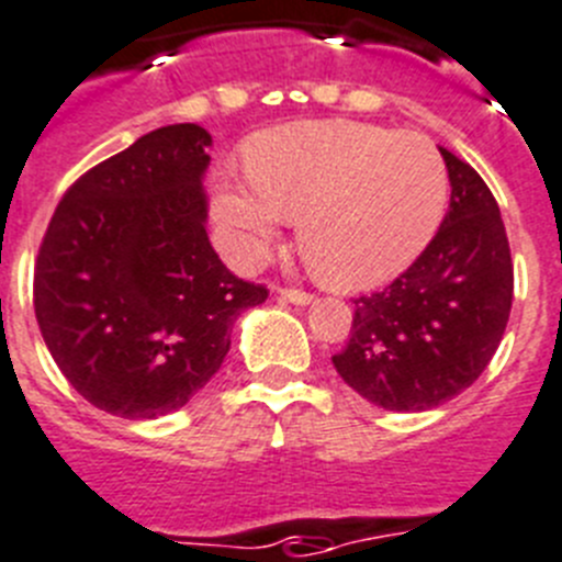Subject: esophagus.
I'll list each match as a JSON object with an SVG mask.
<instances>
[{"instance_id": "1", "label": "esophagus", "mask_w": 562, "mask_h": 562, "mask_svg": "<svg viewBox=\"0 0 562 562\" xmlns=\"http://www.w3.org/2000/svg\"><path fill=\"white\" fill-rule=\"evenodd\" d=\"M277 293H280L282 299H288V302H293V305H307L313 299V293L302 291V288H293V285H280L277 288Z\"/></svg>"}]
</instances>
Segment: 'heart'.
Wrapping results in <instances>:
<instances>
[{"label": "heart", "mask_w": 562, "mask_h": 562, "mask_svg": "<svg viewBox=\"0 0 562 562\" xmlns=\"http://www.w3.org/2000/svg\"><path fill=\"white\" fill-rule=\"evenodd\" d=\"M244 169L249 180L222 171L213 182V216L235 263H260L291 216L307 266L335 288L405 271L449 199L447 162L427 135L346 119L266 130L246 144Z\"/></svg>", "instance_id": "heart-1"}]
</instances>
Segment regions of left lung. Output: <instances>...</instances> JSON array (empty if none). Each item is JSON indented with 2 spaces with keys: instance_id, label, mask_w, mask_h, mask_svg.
<instances>
[{
  "instance_id": "obj_1",
  "label": "left lung",
  "mask_w": 562,
  "mask_h": 562,
  "mask_svg": "<svg viewBox=\"0 0 562 562\" xmlns=\"http://www.w3.org/2000/svg\"><path fill=\"white\" fill-rule=\"evenodd\" d=\"M452 199L427 249L391 285L355 299L352 338L333 355L349 387L385 411H429L485 371L513 305L499 204L469 162L440 149Z\"/></svg>"
}]
</instances>
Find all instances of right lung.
I'll return each instance as SVG.
<instances>
[{"label":"right lung","mask_w":562,"mask_h":562,"mask_svg":"<svg viewBox=\"0 0 562 562\" xmlns=\"http://www.w3.org/2000/svg\"><path fill=\"white\" fill-rule=\"evenodd\" d=\"M207 130L171 124L88 169L55 207L33 277L49 355L93 407L155 418L222 369L229 327L269 288L210 246Z\"/></svg>","instance_id":"add662e5"}]
</instances>
